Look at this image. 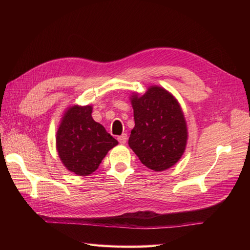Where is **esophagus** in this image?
I'll use <instances>...</instances> for the list:
<instances>
[{
    "label": "esophagus",
    "instance_id": "esophagus-1",
    "mask_svg": "<svg viewBox=\"0 0 250 250\" xmlns=\"http://www.w3.org/2000/svg\"><path fill=\"white\" fill-rule=\"evenodd\" d=\"M126 140H128V135H126L125 133H124V134L120 135L118 137V141H119V143H120L121 145H125V143H126Z\"/></svg>",
    "mask_w": 250,
    "mask_h": 250
}]
</instances>
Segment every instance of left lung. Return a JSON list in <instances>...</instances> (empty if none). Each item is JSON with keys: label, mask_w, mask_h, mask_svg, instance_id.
<instances>
[{"label": "left lung", "mask_w": 250, "mask_h": 250, "mask_svg": "<svg viewBox=\"0 0 250 250\" xmlns=\"http://www.w3.org/2000/svg\"><path fill=\"white\" fill-rule=\"evenodd\" d=\"M135 125L129 146L141 162L155 172L175 166L183 157L188 141L187 122L177 99L160 86L130 97Z\"/></svg>", "instance_id": "obj_1"}]
</instances>
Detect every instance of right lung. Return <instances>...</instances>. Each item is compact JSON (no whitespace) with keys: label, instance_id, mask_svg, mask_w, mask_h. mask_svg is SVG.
I'll list each match as a JSON object with an SVG mask.
<instances>
[{"label":"right lung","instance_id":"obj_1","mask_svg":"<svg viewBox=\"0 0 250 250\" xmlns=\"http://www.w3.org/2000/svg\"><path fill=\"white\" fill-rule=\"evenodd\" d=\"M91 114L92 105L68 106L56 134V148L62 164L78 176L92 174L111 148L118 145Z\"/></svg>","mask_w":250,"mask_h":250}]
</instances>
